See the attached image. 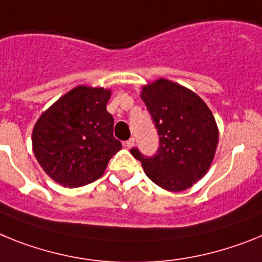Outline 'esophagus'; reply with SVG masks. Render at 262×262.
Here are the masks:
<instances>
[{"mask_svg":"<svg viewBox=\"0 0 262 262\" xmlns=\"http://www.w3.org/2000/svg\"><path fill=\"white\" fill-rule=\"evenodd\" d=\"M135 142H136V140L135 138H130V140H127L126 142H125V146H126L127 149H130V148H133V146H135Z\"/></svg>","mask_w":262,"mask_h":262,"instance_id":"1","label":"esophagus"}]
</instances>
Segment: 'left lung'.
Listing matches in <instances>:
<instances>
[{
  "label": "left lung",
  "mask_w": 262,
  "mask_h": 262,
  "mask_svg": "<svg viewBox=\"0 0 262 262\" xmlns=\"http://www.w3.org/2000/svg\"><path fill=\"white\" fill-rule=\"evenodd\" d=\"M140 96L155 121L160 148L153 157L136 148L132 155L156 185L182 192L209 170L219 144L216 120L199 94L166 78L144 85Z\"/></svg>",
  "instance_id": "left-lung-1"
}]
</instances>
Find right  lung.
Segmentation results:
<instances>
[{"label":"right lung","mask_w":262,"mask_h":262,"mask_svg":"<svg viewBox=\"0 0 262 262\" xmlns=\"http://www.w3.org/2000/svg\"><path fill=\"white\" fill-rule=\"evenodd\" d=\"M111 89L80 85L46 109L33 127L37 161L50 179L78 188L104 174L121 149L113 137V117L106 111Z\"/></svg>","instance_id":"add662e5"}]
</instances>
